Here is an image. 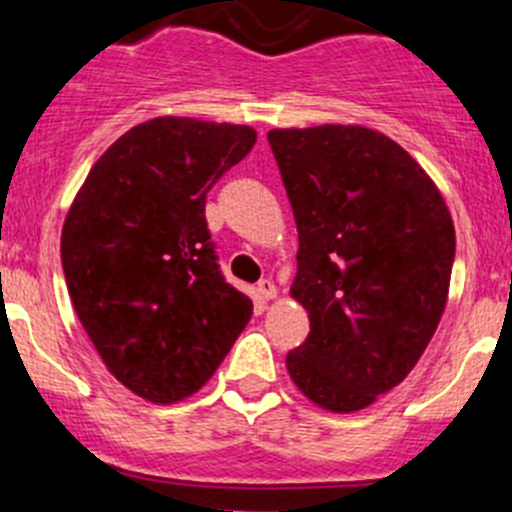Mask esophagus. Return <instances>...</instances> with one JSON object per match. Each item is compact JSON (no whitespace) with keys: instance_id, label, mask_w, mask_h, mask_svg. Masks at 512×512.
<instances>
[{"instance_id":"esophagus-1","label":"esophagus","mask_w":512,"mask_h":512,"mask_svg":"<svg viewBox=\"0 0 512 512\" xmlns=\"http://www.w3.org/2000/svg\"><path fill=\"white\" fill-rule=\"evenodd\" d=\"M256 292H259V295L264 297V300H274V297L279 295L277 284L271 282V279H261V282H259V287H256Z\"/></svg>"}]
</instances>
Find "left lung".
<instances>
[{
  "label": "left lung",
  "mask_w": 512,
  "mask_h": 512,
  "mask_svg": "<svg viewBox=\"0 0 512 512\" xmlns=\"http://www.w3.org/2000/svg\"><path fill=\"white\" fill-rule=\"evenodd\" d=\"M300 251L292 297L310 315L287 354L302 395L356 413L413 372L449 300L456 233L423 166L361 125L269 130Z\"/></svg>",
  "instance_id": "8db88e82"
}]
</instances>
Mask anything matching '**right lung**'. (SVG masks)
Instances as JSON below:
<instances>
[{
	"instance_id": "obj_1",
	"label": "right lung",
	"mask_w": 512,
	"mask_h": 512,
	"mask_svg": "<svg viewBox=\"0 0 512 512\" xmlns=\"http://www.w3.org/2000/svg\"><path fill=\"white\" fill-rule=\"evenodd\" d=\"M256 130L153 117L112 143L69 207L61 261L81 325L112 377L156 405L202 390L251 320L205 220L212 184Z\"/></svg>"
}]
</instances>
